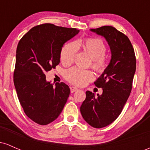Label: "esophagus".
Here are the masks:
<instances>
[{
  "instance_id": "esophagus-1",
  "label": "esophagus",
  "mask_w": 150,
  "mask_h": 150,
  "mask_svg": "<svg viewBox=\"0 0 150 150\" xmlns=\"http://www.w3.org/2000/svg\"><path fill=\"white\" fill-rule=\"evenodd\" d=\"M78 90V89L77 88V87H70V92L71 93H73L75 92H76V91Z\"/></svg>"
}]
</instances>
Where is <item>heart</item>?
Segmentation results:
<instances>
[{"label":"heart","instance_id":"b5f03b06","mask_svg":"<svg viewBox=\"0 0 150 150\" xmlns=\"http://www.w3.org/2000/svg\"><path fill=\"white\" fill-rule=\"evenodd\" d=\"M82 46L85 51L92 58V67L98 73H102L107 65L105 53L106 46L99 38H87L83 42L80 41L67 44L61 50V61L63 65H69L73 63L79 46ZM65 78L68 82L77 86H83L94 80V74L91 70L74 67L65 72Z\"/></svg>","mask_w":150,"mask_h":150}]
</instances>
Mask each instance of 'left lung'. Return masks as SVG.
<instances>
[{
  "label": "left lung",
  "mask_w": 150,
  "mask_h": 150,
  "mask_svg": "<svg viewBox=\"0 0 150 150\" xmlns=\"http://www.w3.org/2000/svg\"><path fill=\"white\" fill-rule=\"evenodd\" d=\"M91 31L106 39L111 59L104 73L94 82L96 87L103 89L102 94L95 95L87 91L80 112L89 125L101 128L118 118L128 100L136 70V58L128 37L115 27L103 26Z\"/></svg>",
  "instance_id": "obj_1"
}]
</instances>
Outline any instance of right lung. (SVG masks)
<instances>
[{
	"label": "right lung",
	"instance_id": "right-lung-1",
	"mask_svg": "<svg viewBox=\"0 0 150 150\" xmlns=\"http://www.w3.org/2000/svg\"><path fill=\"white\" fill-rule=\"evenodd\" d=\"M76 28L46 23L32 27L18 43L13 75L15 89L24 112L39 125L58 118L69 97L64 82L55 85L46 73L60 63L62 47L79 33Z\"/></svg>",
	"mask_w": 150,
	"mask_h": 150
}]
</instances>
